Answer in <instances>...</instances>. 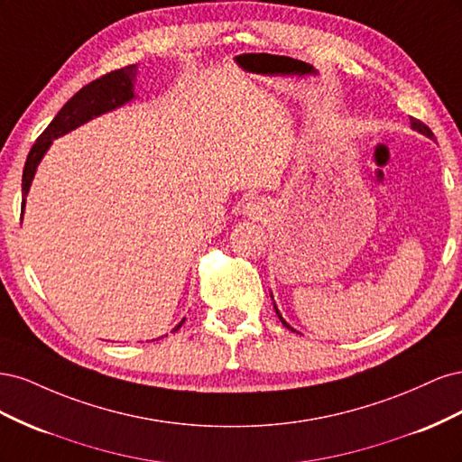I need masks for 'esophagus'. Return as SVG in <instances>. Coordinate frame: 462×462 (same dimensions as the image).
Instances as JSON below:
<instances>
[{
  "label": "esophagus",
  "instance_id": "obj_1",
  "mask_svg": "<svg viewBox=\"0 0 462 462\" xmlns=\"http://www.w3.org/2000/svg\"><path fill=\"white\" fill-rule=\"evenodd\" d=\"M243 214H245L246 217H250V219L258 221V219H262L265 214H268V204H265V202L260 200V199H254V200H250V202H246V204L243 206Z\"/></svg>",
  "mask_w": 462,
  "mask_h": 462
}]
</instances>
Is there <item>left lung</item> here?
Returning <instances> with one entry per match:
<instances>
[{
	"label": "left lung",
	"mask_w": 462,
	"mask_h": 462,
	"mask_svg": "<svg viewBox=\"0 0 462 462\" xmlns=\"http://www.w3.org/2000/svg\"><path fill=\"white\" fill-rule=\"evenodd\" d=\"M411 127L414 129V131H418V133H422V134H426L428 138H433V133H431V129L428 127V125H424L422 121H418V119H414V117H411ZM273 309H275V314L279 316V319H282V324L287 328V329H291V331H295V329H292L289 324H287V321L282 318V314H279V310H277V306L273 304Z\"/></svg>",
	"instance_id": "8db88e82"
}]
</instances>
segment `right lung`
<instances>
[{"label": "right lung", "mask_w": 462, "mask_h": 462, "mask_svg": "<svg viewBox=\"0 0 462 462\" xmlns=\"http://www.w3.org/2000/svg\"><path fill=\"white\" fill-rule=\"evenodd\" d=\"M134 79H136V65L117 69V71H111L100 79L88 82L87 87H82L71 100L60 109V114L53 117V121L48 125L46 131L36 138L34 146L29 152V158H26L24 170H23L24 197L29 194L36 167L40 160L44 158V153L53 143V138L63 136L65 133L80 127L82 123H87L97 116L106 114V111H111L123 104L131 102L134 97V90H133ZM23 208H24V200H23ZM183 321H180L173 331H177L180 326H183Z\"/></svg>", "instance_id": "obj_1"}]
</instances>
